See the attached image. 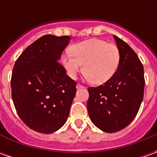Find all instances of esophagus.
<instances>
[{
	"instance_id": "esophagus-1",
	"label": "esophagus",
	"mask_w": 157,
	"mask_h": 157,
	"mask_svg": "<svg viewBox=\"0 0 157 157\" xmlns=\"http://www.w3.org/2000/svg\"><path fill=\"white\" fill-rule=\"evenodd\" d=\"M76 88H77V89H81V88H84V86H81L80 84H77Z\"/></svg>"
}]
</instances>
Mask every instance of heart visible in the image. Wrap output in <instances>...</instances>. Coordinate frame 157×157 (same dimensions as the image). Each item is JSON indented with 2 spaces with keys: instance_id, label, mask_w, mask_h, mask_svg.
I'll use <instances>...</instances> for the list:
<instances>
[{
  "instance_id": "obj_1",
  "label": "heart",
  "mask_w": 157,
  "mask_h": 157,
  "mask_svg": "<svg viewBox=\"0 0 157 157\" xmlns=\"http://www.w3.org/2000/svg\"><path fill=\"white\" fill-rule=\"evenodd\" d=\"M120 60L117 46L98 38L75 44L71 52H65L61 57L63 68L71 78H77L83 64L85 78L95 85L108 81L116 72Z\"/></svg>"
}]
</instances>
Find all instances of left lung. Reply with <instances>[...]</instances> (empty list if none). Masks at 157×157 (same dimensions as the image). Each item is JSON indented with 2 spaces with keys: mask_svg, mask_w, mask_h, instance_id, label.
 Masks as SVG:
<instances>
[{
  "mask_svg": "<svg viewBox=\"0 0 157 157\" xmlns=\"http://www.w3.org/2000/svg\"><path fill=\"white\" fill-rule=\"evenodd\" d=\"M121 53L116 72L98 87H89L87 110L92 122L106 133H115L135 119L143 100L144 71L136 53L113 36Z\"/></svg>",
  "mask_w": 157,
  "mask_h": 157,
  "instance_id": "left-lung-1",
  "label": "left lung"
}]
</instances>
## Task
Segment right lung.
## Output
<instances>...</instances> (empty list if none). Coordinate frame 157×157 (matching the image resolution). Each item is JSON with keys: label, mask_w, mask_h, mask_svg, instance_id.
Returning <instances> with one entry per match:
<instances>
[{"label": "right lung", "mask_w": 157, "mask_h": 157, "mask_svg": "<svg viewBox=\"0 0 157 157\" xmlns=\"http://www.w3.org/2000/svg\"><path fill=\"white\" fill-rule=\"evenodd\" d=\"M69 36L45 35L28 46L16 60L11 78L12 100L29 128L52 134L69 116L76 82L58 62Z\"/></svg>", "instance_id": "1"}]
</instances>
